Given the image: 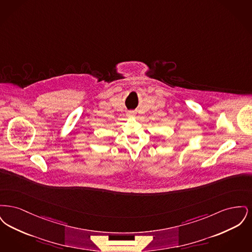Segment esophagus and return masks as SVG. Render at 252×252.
I'll return each instance as SVG.
<instances>
[{
    "instance_id": "esophagus-1",
    "label": "esophagus",
    "mask_w": 252,
    "mask_h": 252,
    "mask_svg": "<svg viewBox=\"0 0 252 252\" xmlns=\"http://www.w3.org/2000/svg\"><path fill=\"white\" fill-rule=\"evenodd\" d=\"M136 115V112L135 111H128V113H127V116L128 117H134Z\"/></svg>"
}]
</instances>
